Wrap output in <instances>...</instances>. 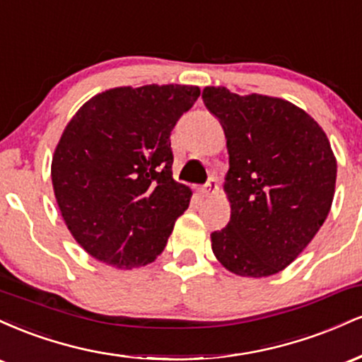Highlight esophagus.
Masks as SVG:
<instances>
[{
	"mask_svg": "<svg viewBox=\"0 0 362 362\" xmlns=\"http://www.w3.org/2000/svg\"><path fill=\"white\" fill-rule=\"evenodd\" d=\"M201 192H202V195H206V197H207V195H213V194L218 192V182H216L214 177L209 178V180L206 182V185L202 187Z\"/></svg>",
	"mask_w": 362,
	"mask_h": 362,
	"instance_id": "1",
	"label": "esophagus"
}]
</instances>
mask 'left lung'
<instances>
[{"mask_svg":"<svg viewBox=\"0 0 362 362\" xmlns=\"http://www.w3.org/2000/svg\"><path fill=\"white\" fill-rule=\"evenodd\" d=\"M230 153L224 192L230 223L213 252L236 276L277 274L305 250L330 211L337 161L323 129L300 107L265 95L206 86Z\"/></svg>","mask_w":362,"mask_h":362,"instance_id":"1","label":"left lung"}]
</instances>
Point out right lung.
Returning <instances> with one entry per match:
<instances>
[{
  "label": "right lung",
  "instance_id": "right-lung-1",
  "mask_svg": "<svg viewBox=\"0 0 362 362\" xmlns=\"http://www.w3.org/2000/svg\"><path fill=\"white\" fill-rule=\"evenodd\" d=\"M199 95L187 85L120 86L69 120L52 185L66 226L91 257L134 269L163 252L192 195L172 177L170 134Z\"/></svg>",
  "mask_w": 362,
  "mask_h": 362
}]
</instances>
